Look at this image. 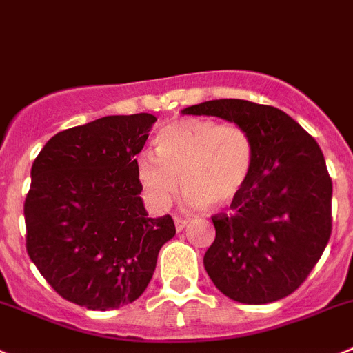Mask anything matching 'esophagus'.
<instances>
[{"label": "esophagus", "instance_id": "obj_1", "mask_svg": "<svg viewBox=\"0 0 353 353\" xmlns=\"http://www.w3.org/2000/svg\"><path fill=\"white\" fill-rule=\"evenodd\" d=\"M174 223H176V230L177 232H183L184 228L188 226V219H184V217H174Z\"/></svg>", "mask_w": 353, "mask_h": 353}]
</instances>
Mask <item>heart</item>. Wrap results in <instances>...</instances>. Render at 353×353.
Instances as JSON below:
<instances>
[{
	"mask_svg": "<svg viewBox=\"0 0 353 353\" xmlns=\"http://www.w3.org/2000/svg\"><path fill=\"white\" fill-rule=\"evenodd\" d=\"M251 134L236 123L183 118L161 127L157 154L144 151L136 170L146 199L165 209L181 186L193 207L223 209L239 199L254 169Z\"/></svg>",
	"mask_w": 353,
	"mask_h": 353,
	"instance_id": "1",
	"label": "heart"
}]
</instances>
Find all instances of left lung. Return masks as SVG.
Instances as JSON below:
<instances>
[{
  "label": "left lung",
  "instance_id": "1",
  "mask_svg": "<svg viewBox=\"0 0 353 353\" xmlns=\"http://www.w3.org/2000/svg\"><path fill=\"white\" fill-rule=\"evenodd\" d=\"M183 114L217 117L245 128L254 169L230 214L212 217L207 275L230 299L265 305L294 292L331 236L332 183L314 137L284 111L242 99H216Z\"/></svg>",
  "mask_w": 353,
  "mask_h": 353
}]
</instances>
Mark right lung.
<instances>
[{"mask_svg": "<svg viewBox=\"0 0 353 353\" xmlns=\"http://www.w3.org/2000/svg\"><path fill=\"white\" fill-rule=\"evenodd\" d=\"M153 114H117L55 134L36 157L24 203L26 247L45 281L88 310L136 301L172 217H148L136 170Z\"/></svg>", "mask_w": 353, "mask_h": 353, "instance_id": "1", "label": "right lung"}]
</instances>
